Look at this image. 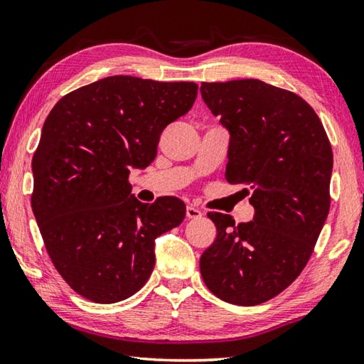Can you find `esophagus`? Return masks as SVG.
I'll use <instances>...</instances> for the list:
<instances>
[{
	"mask_svg": "<svg viewBox=\"0 0 364 364\" xmlns=\"http://www.w3.org/2000/svg\"><path fill=\"white\" fill-rule=\"evenodd\" d=\"M201 215L203 212L198 208H193V205H188L187 208V218H200Z\"/></svg>",
	"mask_w": 364,
	"mask_h": 364,
	"instance_id": "1",
	"label": "esophagus"
}]
</instances>
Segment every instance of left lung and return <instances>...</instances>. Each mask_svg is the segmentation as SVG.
Listing matches in <instances>:
<instances>
[{
  "label": "left lung",
  "instance_id": "left-lung-1",
  "mask_svg": "<svg viewBox=\"0 0 364 364\" xmlns=\"http://www.w3.org/2000/svg\"><path fill=\"white\" fill-rule=\"evenodd\" d=\"M203 100L230 132V183L249 185L253 220L209 212L217 237L200 259L226 303L277 296L309 262L330 212L333 150L318 115L296 93L258 79L203 82Z\"/></svg>",
  "mask_w": 364,
  "mask_h": 364
}]
</instances>
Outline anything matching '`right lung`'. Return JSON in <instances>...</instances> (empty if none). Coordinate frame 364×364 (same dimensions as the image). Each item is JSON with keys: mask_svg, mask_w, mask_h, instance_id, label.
I'll return each instance as SVG.
<instances>
[{"mask_svg": "<svg viewBox=\"0 0 364 364\" xmlns=\"http://www.w3.org/2000/svg\"><path fill=\"white\" fill-rule=\"evenodd\" d=\"M195 82L111 75L65 95L33 155L31 208L55 269L98 304L127 299L147 282L155 239L185 218V204L132 195L129 169L155 160L163 129L187 114Z\"/></svg>", "mask_w": 364, "mask_h": 364, "instance_id": "add662e5", "label": "right lung"}]
</instances>
